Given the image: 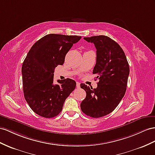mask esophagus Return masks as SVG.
Instances as JSON below:
<instances>
[{
    "label": "esophagus",
    "instance_id": "34e87169",
    "mask_svg": "<svg viewBox=\"0 0 155 155\" xmlns=\"http://www.w3.org/2000/svg\"><path fill=\"white\" fill-rule=\"evenodd\" d=\"M81 87V84H80V82H77V88H79Z\"/></svg>",
    "mask_w": 155,
    "mask_h": 155
}]
</instances>
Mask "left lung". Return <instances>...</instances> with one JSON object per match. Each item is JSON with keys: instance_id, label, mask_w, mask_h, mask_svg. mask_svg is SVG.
I'll use <instances>...</instances> for the list:
<instances>
[{"instance_id": "obj_1", "label": "left lung", "mask_w": 155, "mask_h": 155, "mask_svg": "<svg viewBox=\"0 0 155 155\" xmlns=\"http://www.w3.org/2000/svg\"><path fill=\"white\" fill-rule=\"evenodd\" d=\"M96 48V63L93 74L100 81L96 88L83 84L86 96L81 104L82 111L93 118L104 117L114 110L124 97L130 67L122 48L110 38L99 35L84 37Z\"/></svg>"}]
</instances>
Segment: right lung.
<instances>
[{
	"mask_svg": "<svg viewBox=\"0 0 155 155\" xmlns=\"http://www.w3.org/2000/svg\"><path fill=\"white\" fill-rule=\"evenodd\" d=\"M81 37L49 34L35 42L21 68L23 89L27 104L41 117L52 118L61 111L66 99L76 87L70 78L54 84V69L62 65L73 44Z\"/></svg>",
	"mask_w": 155,
	"mask_h": 155,
	"instance_id": "1",
	"label": "right lung"
}]
</instances>
